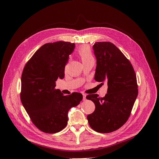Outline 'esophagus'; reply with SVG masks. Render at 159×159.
<instances>
[{
	"instance_id": "esophagus-1",
	"label": "esophagus",
	"mask_w": 159,
	"mask_h": 159,
	"mask_svg": "<svg viewBox=\"0 0 159 159\" xmlns=\"http://www.w3.org/2000/svg\"><path fill=\"white\" fill-rule=\"evenodd\" d=\"M82 95H83V100H84V101L86 100V95L84 94V93H83Z\"/></svg>"
}]
</instances>
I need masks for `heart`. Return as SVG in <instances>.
Wrapping results in <instances>:
<instances>
[{
  "mask_svg": "<svg viewBox=\"0 0 159 159\" xmlns=\"http://www.w3.org/2000/svg\"><path fill=\"white\" fill-rule=\"evenodd\" d=\"M78 54L83 63L86 61L93 59L91 51L88 46H83L80 48L78 50Z\"/></svg>",
  "mask_w": 159,
  "mask_h": 159,
  "instance_id": "heart-1",
  "label": "heart"
}]
</instances>
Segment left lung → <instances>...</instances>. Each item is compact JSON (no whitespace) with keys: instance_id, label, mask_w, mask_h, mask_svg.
<instances>
[{"instance_id":"left-lung-1","label":"left lung","mask_w":159,"mask_h":159,"mask_svg":"<svg viewBox=\"0 0 159 159\" xmlns=\"http://www.w3.org/2000/svg\"><path fill=\"white\" fill-rule=\"evenodd\" d=\"M93 48L97 59L94 79L101 84L106 82L108 88L103 98L86 96L95 105L87 118L94 131L111 133L122 127L131 115L138 95L137 77L131 62L113 43L98 42Z\"/></svg>"}]
</instances>
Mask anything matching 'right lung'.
<instances>
[{
    "mask_svg": "<svg viewBox=\"0 0 159 159\" xmlns=\"http://www.w3.org/2000/svg\"><path fill=\"white\" fill-rule=\"evenodd\" d=\"M74 43L58 41L41 46L24 68L20 99L34 125L46 133H56L68 123V111L83 99L80 93L63 95L56 81L64 78L65 66Z\"/></svg>",
    "mask_w": 159,
    "mask_h": 159,
    "instance_id": "add662e5",
    "label": "right lung"
}]
</instances>
